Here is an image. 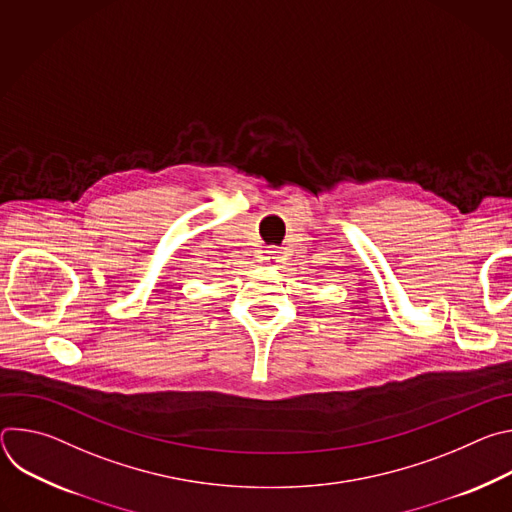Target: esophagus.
<instances>
[{
    "mask_svg": "<svg viewBox=\"0 0 512 512\" xmlns=\"http://www.w3.org/2000/svg\"><path fill=\"white\" fill-rule=\"evenodd\" d=\"M263 261L269 265V267H277V263L281 261V251L277 247H267L263 251Z\"/></svg>",
    "mask_w": 512,
    "mask_h": 512,
    "instance_id": "1",
    "label": "esophagus"
}]
</instances>
